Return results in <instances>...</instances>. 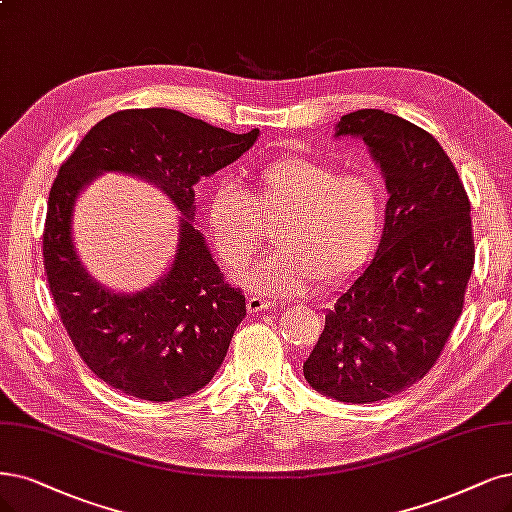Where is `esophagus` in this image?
Here are the masks:
<instances>
[{
    "instance_id": "obj_1",
    "label": "esophagus",
    "mask_w": 512,
    "mask_h": 512,
    "mask_svg": "<svg viewBox=\"0 0 512 512\" xmlns=\"http://www.w3.org/2000/svg\"><path fill=\"white\" fill-rule=\"evenodd\" d=\"M274 304L268 299H263L259 295H249L246 297V310H249L251 314H257V312H266V310H272Z\"/></svg>"
}]
</instances>
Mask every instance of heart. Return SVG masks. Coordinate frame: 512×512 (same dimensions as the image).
Returning a JSON list of instances; mask_svg holds the SVG:
<instances>
[{
  "mask_svg": "<svg viewBox=\"0 0 512 512\" xmlns=\"http://www.w3.org/2000/svg\"><path fill=\"white\" fill-rule=\"evenodd\" d=\"M263 221H280V249L244 278L268 295L329 291L352 280L373 257L384 230V187L371 175H342L306 156H285L257 173L255 194L221 183L208 204L215 249L230 270H242L263 242Z\"/></svg>",
  "mask_w": 512,
  "mask_h": 512,
  "instance_id": "b5f03b06",
  "label": "heart"
}]
</instances>
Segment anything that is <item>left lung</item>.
<instances>
[{"mask_svg": "<svg viewBox=\"0 0 512 512\" xmlns=\"http://www.w3.org/2000/svg\"><path fill=\"white\" fill-rule=\"evenodd\" d=\"M335 137L369 145L390 198L377 253L327 312L304 375L325 396L363 405L403 392L437 363L464 308L475 240L462 179L430 132L358 109Z\"/></svg>", "mask_w": 512, "mask_h": 512, "instance_id": "obj_1", "label": "left lung"}]
</instances>
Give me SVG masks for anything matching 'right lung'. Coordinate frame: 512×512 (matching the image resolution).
I'll return each instance as SVG.
<instances>
[{
    "mask_svg": "<svg viewBox=\"0 0 512 512\" xmlns=\"http://www.w3.org/2000/svg\"><path fill=\"white\" fill-rule=\"evenodd\" d=\"M257 137V128L234 135L175 109H124L94 124L61 164L48 196L44 270L71 344L107 386L164 403L213 380L246 304L192 223L194 185L238 160ZM107 169L154 182L184 215L174 266L154 288L132 296L101 288L70 240L74 198Z\"/></svg>",
    "mask_w": 512,
    "mask_h": 512,
    "instance_id": "1",
    "label": "right lung"
}]
</instances>
